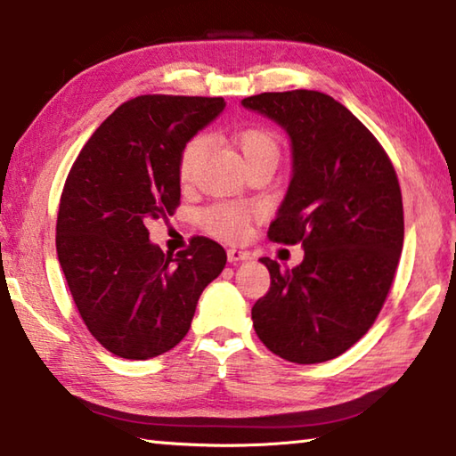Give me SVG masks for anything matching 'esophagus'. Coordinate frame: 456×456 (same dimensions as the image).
I'll return each instance as SVG.
<instances>
[{"label": "esophagus", "mask_w": 456, "mask_h": 456, "mask_svg": "<svg viewBox=\"0 0 456 456\" xmlns=\"http://www.w3.org/2000/svg\"><path fill=\"white\" fill-rule=\"evenodd\" d=\"M227 259H229V264H239V261L249 259V253L241 251V249H227Z\"/></svg>", "instance_id": "34e87169"}]
</instances>
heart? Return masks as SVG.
<instances>
[{"label":"heart","instance_id":"1","mask_svg":"<svg viewBox=\"0 0 456 456\" xmlns=\"http://www.w3.org/2000/svg\"><path fill=\"white\" fill-rule=\"evenodd\" d=\"M237 146L239 151H241L247 165L259 163V160H273V163H277V157H280V141H277V136L272 130L261 126L241 130V133L237 134ZM205 149V134H195L183 146L179 157V176L183 183H189L192 179ZM251 217L253 209H249V207L225 203L209 207V209L200 213V221H203V225L209 229L211 233L223 239H231V241L245 233L247 223L251 221Z\"/></svg>","mask_w":456,"mask_h":456}]
</instances>
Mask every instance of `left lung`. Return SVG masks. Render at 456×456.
I'll list each match as a JSON object with an SVG mask.
<instances>
[{
  "mask_svg": "<svg viewBox=\"0 0 456 456\" xmlns=\"http://www.w3.org/2000/svg\"><path fill=\"white\" fill-rule=\"evenodd\" d=\"M241 104L277 122L291 141V181L269 225L272 241L304 247L251 310L275 356L318 364L366 334L395 281L404 241L403 192L388 154L348 108L315 90L264 92Z\"/></svg>",
  "mask_w": 456,
  "mask_h": 456,
  "instance_id": "left-lung-1",
  "label": "left lung"
}]
</instances>
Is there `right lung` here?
Instances as JSON below:
<instances>
[{"mask_svg": "<svg viewBox=\"0 0 456 456\" xmlns=\"http://www.w3.org/2000/svg\"><path fill=\"white\" fill-rule=\"evenodd\" d=\"M223 108V98H133L96 128L70 168L58 261L90 334L114 356L149 360L175 348L227 264L213 239L192 237L173 257L146 229L179 207L183 146Z\"/></svg>", "mask_w": 456, "mask_h": 456, "instance_id": "obj_1", "label": "right lung"}]
</instances>
